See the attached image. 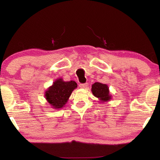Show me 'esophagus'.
<instances>
[{
  "mask_svg": "<svg viewBox=\"0 0 160 160\" xmlns=\"http://www.w3.org/2000/svg\"><path fill=\"white\" fill-rule=\"evenodd\" d=\"M88 82L84 83V84H80V85H79V87H80V88H84V89H85V88H88Z\"/></svg>",
  "mask_w": 160,
  "mask_h": 160,
  "instance_id": "obj_1",
  "label": "esophagus"
}]
</instances>
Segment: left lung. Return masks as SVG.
I'll list each match as a JSON object with an SVG mask.
<instances>
[{"label":"left lung","instance_id":"obj_1","mask_svg":"<svg viewBox=\"0 0 160 160\" xmlns=\"http://www.w3.org/2000/svg\"><path fill=\"white\" fill-rule=\"evenodd\" d=\"M92 92L93 95L98 98L99 102H109L112 99V95L109 92V87L106 84L95 82L92 85Z\"/></svg>","mask_w":160,"mask_h":160}]
</instances>
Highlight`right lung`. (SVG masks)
Listing matches in <instances>:
<instances>
[{"label":"right lung","instance_id":"obj_1","mask_svg":"<svg viewBox=\"0 0 160 160\" xmlns=\"http://www.w3.org/2000/svg\"><path fill=\"white\" fill-rule=\"evenodd\" d=\"M77 87L75 81L66 82L61 78H58L45 92V98L53 109H61L66 105L72 92Z\"/></svg>","mask_w":160,"mask_h":160}]
</instances>
